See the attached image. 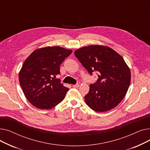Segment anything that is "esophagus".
Here are the masks:
<instances>
[{
  "label": "esophagus",
  "mask_w": 150,
  "mask_h": 150,
  "mask_svg": "<svg viewBox=\"0 0 150 150\" xmlns=\"http://www.w3.org/2000/svg\"><path fill=\"white\" fill-rule=\"evenodd\" d=\"M72 86H73V88H78L80 86V84H76L73 85Z\"/></svg>",
  "instance_id": "esophagus-1"
}]
</instances>
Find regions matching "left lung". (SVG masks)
<instances>
[{"label":"left lung","instance_id":"8db88e82","mask_svg":"<svg viewBox=\"0 0 150 150\" xmlns=\"http://www.w3.org/2000/svg\"><path fill=\"white\" fill-rule=\"evenodd\" d=\"M88 72L96 71L98 78L90 85L85 96L86 103L93 111L103 112L119 105L127 93L131 82L130 69L122 56L109 47L92 45L74 52Z\"/></svg>","mask_w":150,"mask_h":150}]
</instances>
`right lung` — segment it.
Segmentation results:
<instances>
[{
	"mask_svg": "<svg viewBox=\"0 0 150 150\" xmlns=\"http://www.w3.org/2000/svg\"><path fill=\"white\" fill-rule=\"evenodd\" d=\"M72 50L54 46L38 49L25 59L19 72V81L31 104L41 109H49L64 100L69 88L56 76L59 66Z\"/></svg>",
	"mask_w": 150,
	"mask_h": 150,
	"instance_id": "right-lung-1",
	"label": "right lung"
}]
</instances>
